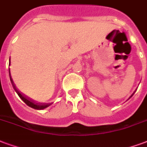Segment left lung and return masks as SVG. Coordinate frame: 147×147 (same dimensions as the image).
I'll use <instances>...</instances> for the list:
<instances>
[{"label":"left lung","mask_w":147,"mask_h":147,"mask_svg":"<svg viewBox=\"0 0 147 147\" xmlns=\"http://www.w3.org/2000/svg\"><path fill=\"white\" fill-rule=\"evenodd\" d=\"M134 93H135V92H134ZM134 93H133V94H132V95H131V96H130V98H131V97H132V95H133V94H134Z\"/></svg>","instance_id":"8db88e82"}]
</instances>
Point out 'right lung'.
I'll list each match as a JSON object with an SVG mask.
<instances>
[{"label":"right lung","instance_id":"1","mask_svg":"<svg viewBox=\"0 0 147 147\" xmlns=\"http://www.w3.org/2000/svg\"><path fill=\"white\" fill-rule=\"evenodd\" d=\"M10 65V64H9ZM9 76H10V80H11V84L13 86V88H14V90L16 91V93L18 94V95L19 96L20 98L22 99L24 102H25L26 105H27L28 106L31 107V108H32V109H38V110H41V109H44L49 107L51 104H42V103H36L35 101L32 100V99L28 98V97L25 96L24 94H22V93H21L19 90H18L16 87H15V84H14V81L12 80L11 77V74H10V69H9Z\"/></svg>","mask_w":147,"mask_h":147}]
</instances>
